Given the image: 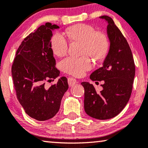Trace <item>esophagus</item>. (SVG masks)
Segmentation results:
<instances>
[{"mask_svg": "<svg viewBox=\"0 0 148 148\" xmlns=\"http://www.w3.org/2000/svg\"><path fill=\"white\" fill-rule=\"evenodd\" d=\"M68 83H69V85L70 87H73L74 85L77 84V80L75 78L70 77L68 79Z\"/></svg>", "mask_w": 148, "mask_h": 148, "instance_id": "34e87169", "label": "esophagus"}]
</instances>
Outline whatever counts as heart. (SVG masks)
Instances as JSON below:
<instances>
[{
	"instance_id": "b5f03b06",
	"label": "heart",
	"mask_w": 148,
	"mask_h": 148,
	"mask_svg": "<svg viewBox=\"0 0 148 148\" xmlns=\"http://www.w3.org/2000/svg\"><path fill=\"white\" fill-rule=\"evenodd\" d=\"M67 34L70 39L84 44V54H88L95 59L104 58L108 52L109 40L102 32H97L95 27L88 24H78L69 28ZM69 40L61 32H56L51 40L52 49L54 54L63 56L67 53ZM64 72L75 76H82L92 67V62L88 56L68 57L61 62Z\"/></svg>"
}]
</instances>
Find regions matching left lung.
<instances>
[{
  "instance_id": "left-lung-1",
  "label": "left lung",
  "mask_w": 148,
  "mask_h": 148,
  "mask_svg": "<svg viewBox=\"0 0 148 148\" xmlns=\"http://www.w3.org/2000/svg\"><path fill=\"white\" fill-rule=\"evenodd\" d=\"M100 19L108 23L107 35L110 48L102 67L91 74L92 81H104L103 90L96 92L89 82H82L84 109L86 114L99 120H106L118 115L129 102L132 92L135 66L132 52L121 32L108 16Z\"/></svg>"
}]
</instances>
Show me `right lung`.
Here are the masks:
<instances>
[{"mask_svg":"<svg viewBox=\"0 0 148 148\" xmlns=\"http://www.w3.org/2000/svg\"><path fill=\"white\" fill-rule=\"evenodd\" d=\"M59 26L46 23L27 36L16 52L11 73L17 98L26 114L39 121L48 120L59 110L67 79L61 77L56 84L45 88L46 80L56 79L60 71L51 46L52 31Z\"/></svg>","mask_w":148,"mask_h":148,"instance_id":"obj_1","label":"right lung"}]
</instances>
